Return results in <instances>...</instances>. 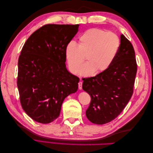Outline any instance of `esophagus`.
Listing matches in <instances>:
<instances>
[{
	"instance_id": "obj_1",
	"label": "esophagus",
	"mask_w": 153,
	"mask_h": 153,
	"mask_svg": "<svg viewBox=\"0 0 153 153\" xmlns=\"http://www.w3.org/2000/svg\"><path fill=\"white\" fill-rule=\"evenodd\" d=\"M78 89L80 90H81L82 89V82H79L78 83Z\"/></svg>"
}]
</instances>
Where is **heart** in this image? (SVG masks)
<instances>
[{
	"instance_id": "heart-1",
	"label": "heart",
	"mask_w": 153,
	"mask_h": 153,
	"mask_svg": "<svg viewBox=\"0 0 153 153\" xmlns=\"http://www.w3.org/2000/svg\"><path fill=\"white\" fill-rule=\"evenodd\" d=\"M120 47L119 37L112 32L99 29L85 31L79 38L77 45L71 41L66 46V58L69 69L77 73L86 57L87 63L80 69L82 76H89L106 70L118 53Z\"/></svg>"
}]
</instances>
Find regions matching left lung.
Returning <instances> with one entry per match:
<instances>
[{
  "label": "left lung",
  "mask_w": 153,
  "mask_h": 153,
  "mask_svg": "<svg viewBox=\"0 0 153 153\" xmlns=\"http://www.w3.org/2000/svg\"><path fill=\"white\" fill-rule=\"evenodd\" d=\"M118 53L106 70L95 76L82 79V89L91 96L85 114L96 124L112 121L131 99L137 71L135 50L123 34Z\"/></svg>",
  "instance_id": "left-lung-1"
}]
</instances>
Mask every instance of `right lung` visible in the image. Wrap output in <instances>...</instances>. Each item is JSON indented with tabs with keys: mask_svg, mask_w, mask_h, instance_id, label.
Returning <instances> with one entry per match:
<instances>
[{
	"mask_svg": "<svg viewBox=\"0 0 153 153\" xmlns=\"http://www.w3.org/2000/svg\"><path fill=\"white\" fill-rule=\"evenodd\" d=\"M79 25H45L32 33L21 51L17 86L22 108L34 121H53L63 101L76 92L79 78L68 71L66 46Z\"/></svg>",
	"mask_w": 153,
	"mask_h": 153,
	"instance_id": "add662e5",
	"label": "right lung"
}]
</instances>
